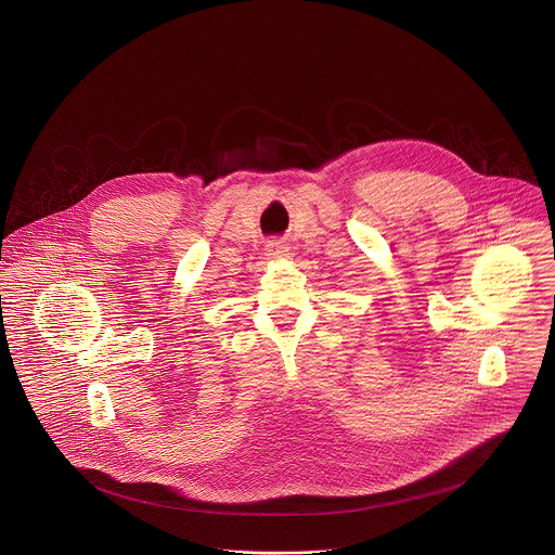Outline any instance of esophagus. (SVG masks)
<instances>
[{
	"label": "esophagus",
	"mask_w": 555,
	"mask_h": 555,
	"mask_svg": "<svg viewBox=\"0 0 555 555\" xmlns=\"http://www.w3.org/2000/svg\"><path fill=\"white\" fill-rule=\"evenodd\" d=\"M267 254L270 258H283L287 254V245L281 240H270L267 244Z\"/></svg>",
	"instance_id": "esophagus-1"
}]
</instances>
